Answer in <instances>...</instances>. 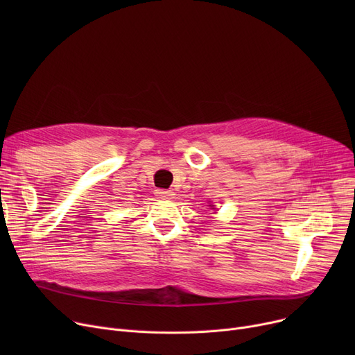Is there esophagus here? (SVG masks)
Returning a JSON list of instances; mask_svg holds the SVG:
<instances>
[{
  "label": "esophagus",
  "instance_id": "esophagus-1",
  "mask_svg": "<svg viewBox=\"0 0 355 355\" xmlns=\"http://www.w3.org/2000/svg\"><path fill=\"white\" fill-rule=\"evenodd\" d=\"M155 194L161 198H171L174 196V193L171 190H157Z\"/></svg>",
  "mask_w": 355,
  "mask_h": 355
}]
</instances>
